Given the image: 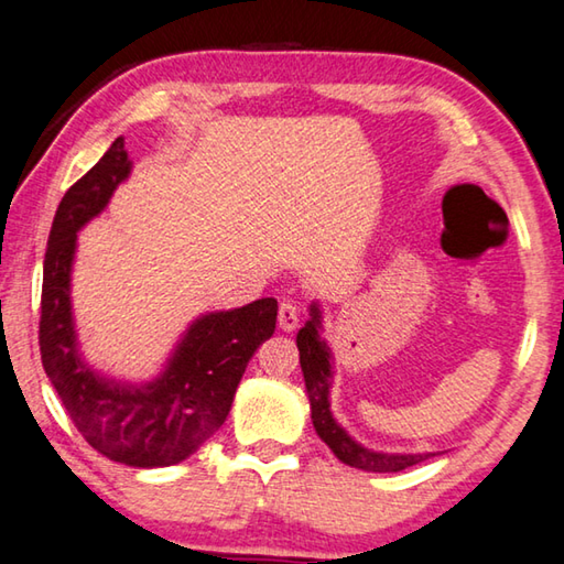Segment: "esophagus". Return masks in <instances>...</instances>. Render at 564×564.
I'll list each match as a JSON object with an SVG mask.
<instances>
[{
    "label": "esophagus",
    "instance_id": "obj_1",
    "mask_svg": "<svg viewBox=\"0 0 564 564\" xmlns=\"http://www.w3.org/2000/svg\"><path fill=\"white\" fill-rule=\"evenodd\" d=\"M276 322H280V329L282 332H294L297 329V324H300V310H297V304L294 302H282L280 304V314H276Z\"/></svg>",
    "mask_w": 564,
    "mask_h": 564
}]
</instances>
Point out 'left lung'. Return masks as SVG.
<instances>
[{
	"label": "left lung",
	"mask_w": 564,
	"mask_h": 564,
	"mask_svg": "<svg viewBox=\"0 0 564 564\" xmlns=\"http://www.w3.org/2000/svg\"><path fill=\"white\" fill-rule=\"evenodd\" d=\"M322 312L312 304L310 319L297 334L300 364L307 383V397L312 409V423L317 436L327 443L334 456L351 468H361L369 473H399L403 468L416 466L436 456V453H379L364 448L354 441L332 416L329 409V389H332V349L322 339Z\"/></svg>",
	"instance_id": "8db88e82"
}]
</instances>
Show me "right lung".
Segmentation results:
<instances>
[{"label":"right lung","instance_id":"add662e5","mask_svg":"<svg viewBox=\"0 0 564 564\" xmlns=\"http://www.w3.org/2000/svg\"><path fill=\"white\" fill-rule=\"evenodd\" d=\"M131 173L123 138L68 187L48 232L39 349L48 381L78 433L101 456L133 468L185 460L223 426L247 361L274 334L276 300L264 297L195 319L161 377L126 383L94 371L78 354L72 317L76 232L104 210Z\"/></svg>","mask_w":564,"mask_h":564}]
</instances>
